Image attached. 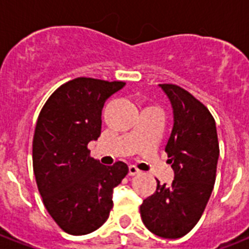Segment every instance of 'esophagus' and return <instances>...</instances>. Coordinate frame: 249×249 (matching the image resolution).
<instances>
[{"label": "esophagus", "mask_w": 249, "mask_h": 249, "mask_svg": "<svg viewBox=\"0 0 249 249\" xmlns=\"http://www.w3.org/2000/svg\"><path fill=\"white\" fill-rule=\"evenodd\" d=\"M141 170L137 168L136 165H129V176H136V174L140 173Z\"/></svg>", "instance_id": "1"}]
</instances>
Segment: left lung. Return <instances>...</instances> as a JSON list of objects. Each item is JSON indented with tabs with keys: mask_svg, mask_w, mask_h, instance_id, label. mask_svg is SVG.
Returning <instances> with one entry per match:
<instances>
[{
	"mask_svg": "<svg viewBox=\"0 0 249 249\" xmlns=\"http://www.w3.org/2000/svg\"><path fill=\"white\" fill-rule=\"evenodd\" d=\"M173 108L174 124L165 146L174 170L172 185H161L141 205L144 226L155 235L177 239L200 220L212 194L220 147L212 113L187 90L160 84Z\"/></svg>",
	"mask_w": 249,
	"mask_h": 249,
	"instance_id": "8db88e82",
	"label": "left lung"
}]
</instances>
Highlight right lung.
<instances>
[{
  "instance_id": "1",
  "label": "right lung",
  "mask_w": 249,
  "mask_h": 249,
  "mask_svg": "<svg viewBox=\"0 0 249 249\" xmlns=\"http://www.w3.org/2000/svg\"><path fill=\"white\" fill-rule=\"evenodd\" d=\"M124 85L73 79L50 95L37 119L32 144L37 187L49 214L71 235H85L105 224L113 187L129 172L123 161L102 165L88 148L101 136L106 99Z\"/></svg>"
}]
</instances>
